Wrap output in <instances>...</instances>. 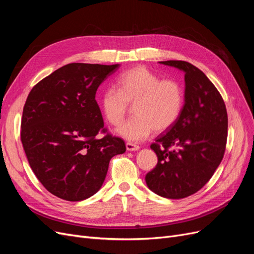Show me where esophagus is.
<instances>
[{"mask_svg": "<svg viewBox=\"0 0 254 254\" xmlns=\"http://www.w3.org/2000/svg\"><path fill=\"white\" fill-rule=\"evenodd\" d=\"M126 149L128 151H135V150H139L140 147L135 144H132V143H127L126 144Z\"/></svg>", "mask_w": 254, "mask_h": 254, "instance_id": "34e87169", "label": "esophagus"}]
</instances>
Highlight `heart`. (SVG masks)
I'll use <instances>...</instances> for the list:
<instances>
[{
	"mask_svg": "<svg viewBox=\"0 0 254 254\" xmlns=\"http://www.w3.org/2000/svg\"><path fill=\"white\" fill-rule=\"evenodd\" d=\"M118 90L106 89L99 97V106L106 120L118 126L133 105L134 117L117 129V133L131 142L148 137L153 130L166 131L180 118L184 106V90L172 78L162 79L143 65L122 73Z\"/></svg>",
	"mask_w": 254,
	"mask_h": 254,
	"instance_id": "1",
	"label": "heart"
}]
</instances>
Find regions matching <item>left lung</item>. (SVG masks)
<instances>
[{
    "label": "left lung",
    "instance_id": "8db88e82",
    "mask_svg": "<svg viewBox=\"0 0 254 254\" xmlns=\"http://www.w3.org/2000/svg\"><path fill=\"white\" fill-rule=\"evenodd\" d=\"M160 64L184 72V106L176 124L150 145L158 163L145 181L161 197L181 199L204 187L220 164L226 150L228 115L219 92L198 67L182 60Z\"/></svg>",
    "mask_w": 254,
    "mask_h": 254
}]
</instances>
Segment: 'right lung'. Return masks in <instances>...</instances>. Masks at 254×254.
<instances>
[{
    "mask_svg": "<svg viewBox=\"0 0 254 254\" xmlns=\"http://www.w3.org/2000/svg\"><path fill=\"white\" fill-rule=\"evenodd\" d=\"M120 64H70L38 82L23 108L21 141L28 163L50 193L81 201L102 188L124 141L106 132L95 94Z\"/></svg>",
    "mask_w": 254,
    "mask_h": 254,
    "instance_id": "obj_1",
    "label": "right lung"
}]
</instances>
